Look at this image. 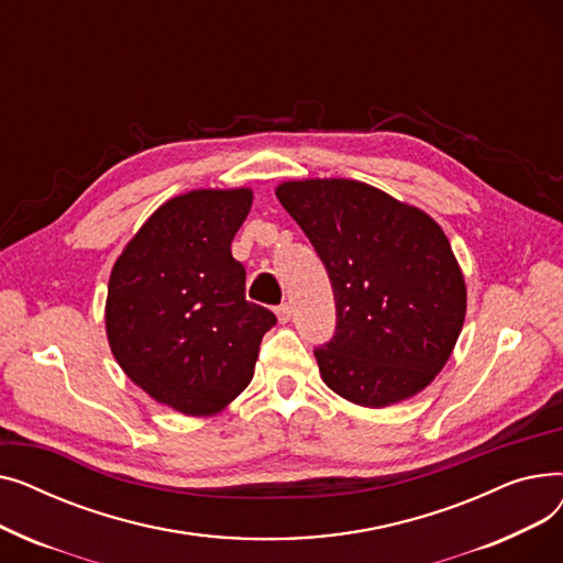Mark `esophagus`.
Returning <instances> with one entry per match:
<instances>
[{
  "label": "esophagus",
  "mask_w": 563,
  "mask_h": 563,
  "mask_svg": "<svg viewBox=\"0 0 563 563\" xmlns=\"http://www.w3.org/2000/svg\"><path fill=\"white\" fill-rule=\"evenodd\" d=\"M276 317H278V321H280V323H287V321H289V317H291L289 306H287V303H280V306L276 308Z\"/></svg>",
  "instance_id": "34e87169"
}]
</instances>
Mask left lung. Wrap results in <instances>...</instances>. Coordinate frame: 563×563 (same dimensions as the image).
Here are the masks:
<instances>
[{"label": "left lung", "mask_w": 563, "mask_h": 563, "mask_svg": "<svg viewBox=\"0 0 563 563\" xmlns=\"http://www.w3.org/2000/svg\"><path fill=\"white\" fill-rule=\"evenodd\" d=\"M276 196L333 285L335 335L314 349L323 383L365 408L424 390L465 319V280L442 228L418 207L342 177L283 183Z\"/></svg>", "instance_id": "8db88e82"}]
</instances>
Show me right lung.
Listing matches in <instances>:
<instances>
[{
    "label": "right lung",
    "instance_id": "add662e5",
    "mask_svg": "<svg viewBox=\"0 0 563 563\" xmlns=\"http://www.w3.org/2000/svg\"><path fill=\"white\" fill-rule=\"evenodd\" d=\"M251 189H196L166 200L115 260L107 291L113 358L155 401L191 418L223 410L253 378L276 314L246 301L230 244Z\"/></svg>",
    "mask_w": 563,
    "mask_h": 563
}]
</instances>
